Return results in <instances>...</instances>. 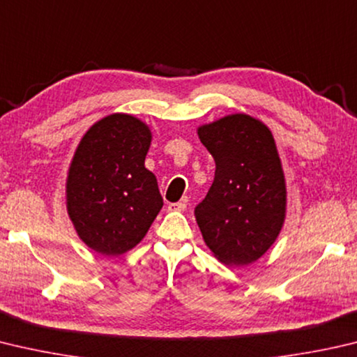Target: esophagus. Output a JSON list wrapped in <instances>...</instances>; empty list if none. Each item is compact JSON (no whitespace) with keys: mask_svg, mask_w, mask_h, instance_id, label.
I'll list each match as a JSON object with an SVG mask.
<instances>
[{"mask_svg":"<svg viewBox=\"0 0 357 357\" xmlns=\"http://www.w3.org/2000/svg\"><path fill=\"white\" fill-rule=\"evenodd\" d=\"M185 207H187L185 203H170V204H168V211L183 212V211H185Z\"/></svg>","mask_w":357,"mask_h":357,"instance_id":"34e87169","label":"esophagus"}]
</instances>
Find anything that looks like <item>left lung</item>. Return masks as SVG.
Returning a JSON list of instances; mask_svg holds the SVG:
<instances>
[{"mask_svg": "<svg viewBox=\"0 0 357 357\" xmlns=\"http://www.w3.org/2000/svg\"><path fill=\"white\" fill-rule=\"evenodd\" d=\"M215 160V178L195 209L204 243L220 262H256L280 236L287 189L268 126L248 114H231L198 126Z\"/></svg>", "mask_w": 357, "mask_h": 357, "instance_id": "1", "label": "left lung"}]
</instances>
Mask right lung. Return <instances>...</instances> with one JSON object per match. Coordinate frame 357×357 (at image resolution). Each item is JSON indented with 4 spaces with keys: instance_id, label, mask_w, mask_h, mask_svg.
Instances as JSON below:
<instances>
[{
    "instance_id": "add662e5",
    "label": "right lung",
    "mask_w": 357,
    "mask_h": 357,
    "mask_svg": "<svg viewBox=\"0 0 357 357\" xmlns=\"http://www.w3.org/2000/svg\"><path fill=\"white\" fill-rule=\"evenodd\" d=\"M151 129L129 114H111L82 135L66 183L67 212L81 241L102 256L142 242L164 206L145 158Z\"/></svg>"
}]
</instances>
